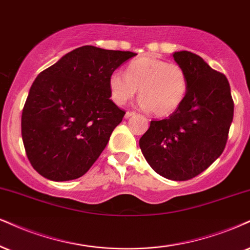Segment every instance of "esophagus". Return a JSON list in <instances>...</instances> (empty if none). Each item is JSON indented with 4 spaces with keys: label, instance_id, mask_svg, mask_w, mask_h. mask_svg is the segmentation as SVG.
<instances>
[{
    "label": "esophagus",
    "instance_id": "obj_1",
    "mask_svg": "<svg viewBox=\"0 0 250 250\" xmlns=\"http://www.w3.org/2000/svg\"><path fill=\"white\" fill-rule=\"evenodd\" d=\"M134 115H135V112H132V111H127V112L125 113V118L128 119V118H130V117L134 116Z\"/></svg>",
    "mask_w": 250,
    "mask_h": 250
}]
</instances>
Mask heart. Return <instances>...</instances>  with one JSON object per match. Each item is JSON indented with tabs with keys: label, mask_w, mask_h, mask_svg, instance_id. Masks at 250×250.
<instances>
[{
	"label": "heart",
	"mask_w": 250,
	"mask_h": 250,
	"mask_svg": "<svg viewBox=\"0 0 250 250\" xmlns=\"http://www.w3.org/2000/svg\"><path fill=\"white\" fill-rule=\"evenodd\" d=\"M107 83L116 104L124 105L139 89L140 105L159 117L172 115L186 100L189 87L183 67L149 55L132 60L125 74L112 72Z\"/></svg>",
	"instance_id": "b5f03b06"
}]
</instances>
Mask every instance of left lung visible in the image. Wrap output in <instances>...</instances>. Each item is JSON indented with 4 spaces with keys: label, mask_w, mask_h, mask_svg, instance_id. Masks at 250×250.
<instances>
[{
    "label": "left lung",
    "mask_w": 250,
    "mask_h": 250,
    "mask_svg": "<svg viewBox=\"0 0 250 250\" xmlns=\"http://www.w3.org/2000/svg\"><path fill=\"white\" fill-rule=\"evenodd\" d=\"M172 58L187 72L186 100L168 119L152 120L139 146L154 171L168 180L187 181L224 152L234 103L226 76L199 55L180 51Z\"/></svg>",
    "instance_id": "left-lung-1"
}]
</instances>
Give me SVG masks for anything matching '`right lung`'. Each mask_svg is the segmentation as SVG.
<instances>
[{
  "instance_id": "obj_1",
  "label": "right lung",
  "mask_w": 250,
  "mask_h": 250,
  "mask_svg": "<svg viewBox=\"0 0 250 250\" xmlns=\"http://www.w3.org/2000/svg\"><path fill=\"white\" fill-rule=\"evenodd\" d=\"M135 55L82 46L37 76L21 113V138L42 176L75 180L94 165L125 115L110 100L109 76Z\"/></svg>"
}]
</instances>
